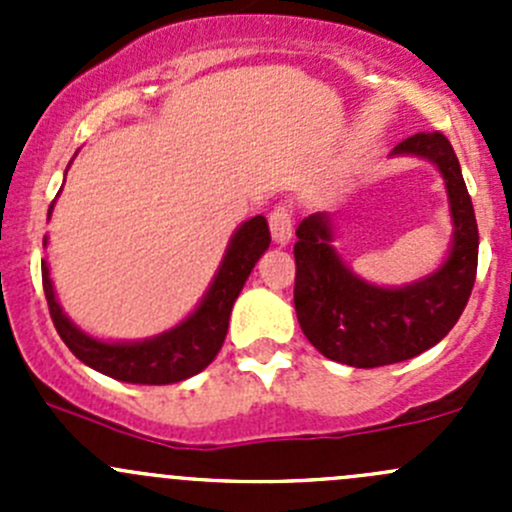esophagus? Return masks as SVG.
Returning a JSON list of instances; mask_svg holds the SVG:
<instances>
[{"instance_id": "1", "label": "esophagus", "mask_w": 512, "mask_h": 512, "mask_svg": "<svg viewBox=\"0 0 512 512\" xmlns=\"http://www.w3.org/2000/svg\"><path fill=\"white\" fill-rule=\"evenodd\" d=\"M292 213L285 208V205H277L275 210L270 213V230H272V240L277 245H287L292 240Z\"/></svg>"}]
</instances>
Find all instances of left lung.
I'll return each instance as SVG.
<instances>
[{"label":"left lung","mask_w":512,"mask_h":512,"mask_svg":"<svg viewBox=\"0 0 512 512\" xmlns=\"http://www.w3.org/2000/svg\"><path fill=\"white\" fill-rule=\"evenodd\" d=\"M391 156L426 158L446 180L453 240L433 275L406 287H376L356 277L332 242L324 213L304 218L294 242V309L317 352L356 369L414 359L441 342L466 309L478 270V225L453 146L443 133H416Z\"/></svg>","instance_id":"obj_1"}]
</instances>
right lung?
<instances>
[{"label":"right lung","instance_id":"1","mask_svg":"<svg viewBox=\"0 0 512 512\" xmlns=\"http://www.w3.org/2000/svg\"><path fill=\"white\" fill-rule=\"evenodd\" d=\"M267 247H270V227L262 215L242 223L232 235L223 265L198 309L178 327L153 339H143V342H101V339L89 337L66 317L61 304L56 302L46 260H41V282H44L51 322L76 359L111 379L128 381V384H175L203 371L218 356L225 342L227 324H230L232 304Z\"/></svg>","mask_w":512,"mask_h":512}]
</instances>
